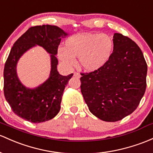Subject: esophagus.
Wrapping results in <instances>:
<instances>
[{
    "label": "esophagus",
    "mask_w": 153,
    "mask_h": 153,
    "mask_svg": "<svg viewBox=\"0 0 153 153\" xmlns=\"http://www.w3.org/2000/svg\"><path fill=\"white\" fill-rule=\"evenodd\" d=\"M74 76L77 77V78H80V73H77V72H75V73H74Z\"/></svg>",
    "instance_id": "obj_1"
}]
</instances>
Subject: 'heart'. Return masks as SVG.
<instances>
[{"mask_svg": "<svg viewBox=\"0 0 153 153\" xmlns=\"http://www.w3.org/2000/svg\"><path fill=\"white\" fill-rule=\"evenodd\" d=\"M114 43L111 36L105 33H83L69 38L64 48L58 49L60 61L68 66L79 64L86 71H94L108 61L113 51Z\"/></svg>", "mask_w": 153, "mask_h": 153, "instance_id": "heart-1", "label": "heart"}]
</instances>
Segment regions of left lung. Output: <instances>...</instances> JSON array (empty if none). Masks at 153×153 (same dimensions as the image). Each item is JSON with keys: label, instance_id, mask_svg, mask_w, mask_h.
I'll use <instances>...</instances> for the list:
<instances>
[{"label": "left lung", "instance_id": "8db88e82", "mask_svg": "<svg viewBox=\"0 0 153 153\" xmlns=\"http://www.w3.org/2000/svg\"><path fill=\"white\" fill-rule=\"evenodd\" d=\"M113 43V51L105 65L80 73V89L90 112L107 122L131 114L147 86V65L138 45L120 33L114 34Z\"/></svg>", "mask_w": 153, "mask_h": 153}]
</instances>
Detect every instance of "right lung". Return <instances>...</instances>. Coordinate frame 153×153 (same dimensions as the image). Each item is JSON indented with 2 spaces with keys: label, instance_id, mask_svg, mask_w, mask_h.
<instances>
[{
  "label": "right lung",
  "instance_id": "add662e5",
  "mask_svg": "<svg viewBox=\"0 0 153 153\" xmlns=\"http://www.w3.org/2000/svg\"><path fill=\"white\" fill-rule=\"evenodd\" d=\"M68 36L61 28L49 25L31 27L14 43L3 71V91L12 111L18 116L31 122L41 123L53 118L59 112L65 85L73 75L63 76L58 73V47L62 38ZM38 45L51 53L50 77L34 90L26 88L20 83L16 68L20 56L32 47Z\"/></svg>",
  "mask_w": 153,
  "mask_h": 153
}]
</instances>
